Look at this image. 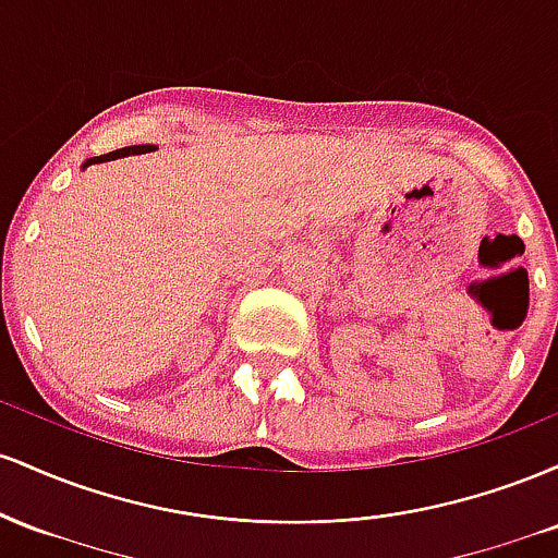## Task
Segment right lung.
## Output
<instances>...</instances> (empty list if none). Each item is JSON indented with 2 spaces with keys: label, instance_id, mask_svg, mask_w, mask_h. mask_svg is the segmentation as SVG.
<instances>
[{
  "label": "right lung",
  "instance_id": "1",
  "mask_svg": "<svg viewBox=\"0 0 558 558\" xmlns=\"http://www.w3.org/2000/svg\"><path fill=\"white\" fill-rule=\"evenodd\" d=\"M146 151H155V146L151 144H144V146H125V149H118V151H110V155H101V157H94L88 159L83 168H88V165L94 162H107V159H118V157H125V155H146Z\"/></svg>",
  "mask_w": 558,
  "mask_h": 558
}]
</instances>
